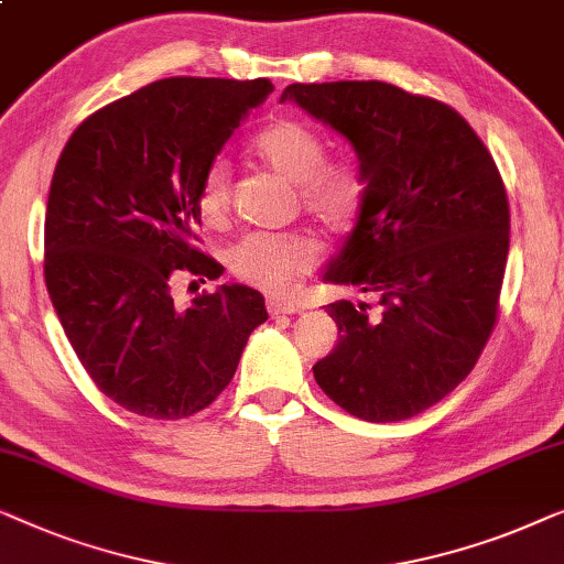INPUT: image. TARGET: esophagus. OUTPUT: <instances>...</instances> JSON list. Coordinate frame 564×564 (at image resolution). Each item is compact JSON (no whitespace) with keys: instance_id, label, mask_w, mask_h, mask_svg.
Wrapping results in <instances>:
<instances>
[{"instance_id":"34e87169","label":"esophagus","mask_w":564,"mask_h":564,"mask_svg":"<svg viewBox=\"0 0 564 564\" xmlns=\"http://www.w3.org/2000/svg\"><path fill=\"white\" fill-rule=\"evenodd\" d=\"M301 312V304L291 299H271L268 301V314L271 316H281V314H296Z\"/></svg>"}]
</instances>
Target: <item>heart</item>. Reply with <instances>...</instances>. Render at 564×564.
Instances as JSON below:
<instances>
[{
	"mask_svg": "<svg viewBox=\"0 0 564 564\" xmlns=\"http://www.w3.org/2000/svg\"><path fill=\"white\" fill-rule=\"evenodd\" d=\"M252 150L268 169L299 186L306 214L329 232H345L358 219L365 199L360 173L347 163H327V145L301 122H275L252 142ZM232 204V173L225 161L204 171L196 206L206 225L219 227ZM319 248L304 232H250L227 250V268L235 279L263 291H283L299 275L312 271Z\"/></svg>",
	"mask_w": 564,
	"mask_h": 564,
	"instance_id": "1",
	"label": "heart"
}]
</instances>
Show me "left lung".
Wrapping results in <instances>:
<instances>
[{"instance_id":"obj_1","label":"left lung","mask_w":564,"mask_h":564,"mask_svg":"<svg viewBox=\"0 0 564 564\" xmlns=\"http://www.w3.org/2000/svg\"><path fill=\"white\" fill-rule=\"evenodd\" d=\"M345 134L365 184L324 281L339 343L314 365L324 393L365 422H401L455 391L498 319L509 199L494 155L455 109L383 82L291 84L281 101Z\"/></svg>"}]
</instances>
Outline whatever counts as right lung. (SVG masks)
Segmentation results:
<instances>
[{"mask_svg":"<svg viewBox=\"0 0 564 564\" xmlns=\"http://www.w3.org/2000/svg\"><path fill=\"white\" fill-rule=\"evenodd\" d=\"M268 78H161L76 127L45 209V285L76 358L122 409L186 419L232 380L250 332L268 319L260 291L232 283L173 304L181 275L221 268L196 248V192Z\"/></svg>","mask_w":564,"mask_h":564,"instance_id":"right-lung-1","label":"right lung"}]
</instances>
